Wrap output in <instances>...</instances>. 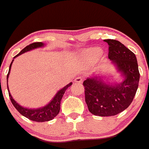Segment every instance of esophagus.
I'll return each instance as SVG.
<instances>
[{"label":"esophagus","mask_w":149,"mask_h":149,"mask_svg":"<svg viewBox=\"0 0 149 149\" xmlns=\"http://www.w3.org/2000/svg\"><path fill=\"white\" fill-rule=\"evenodd\" d=\"M75 82L81 83L83 82V78L81 77V76H78V77H76V79H75Z\"/></svg>","instance_id":"1"}]
</instances>
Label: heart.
Listing matches in <instances>:
<instances>
[{
	"label": "heart",
	"instance_id": "obj_1",
	"mask_svg": "<svg viewBox=\"0 0 149 149\" xmlns=\"http://www.w3.org/2000/svg\"><path fill=\"white\" fill-rule=\"evenodd\" d=\"M101 50L99 48H91L83 51L81 56L82 59L86 61H91L96 59L101 55Z\"/></svg>",
	"mask_w": 149,
	"mask_h": 149
}]
</instances>
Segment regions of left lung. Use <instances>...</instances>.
<instances>
[{
    "instance_id": "8db88e82",
    "label": "left lung",
    "mask_w": 149,
    "mask_h": 149,
    "mask_svg": "<svg viewBox=\"0 0 149 149\" xmlns=\"http://www.w3.org/2000/svg\"><path fill=\"white\" fill-rule=\"evenodd\" d=\"M109 45L108 58L123 77L120 83L104 81L97 75L83 82L88 110L100 117L114 116L127 109L138 89L140 74L135 54L120 42L105 40Z\"/></svg>"
}]
</instances>
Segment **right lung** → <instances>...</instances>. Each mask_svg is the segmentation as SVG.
<instances>
[{"label":"right lung","instance_id":"1","mask_svg":"<svg viewBox=\"0 0 149 149\" xmlns=\"http://www.w3.org/2000/svg\"><path fill=\"white\" fill-rule=\"evenodd\" d=\"M45 44L43 42H35V43L30 44V45L27 46L26 47L21 51L18 54L16 55L15 56H14V58H15L16 57L21 55L22 54L25 53V52H29V51L33 50L35 49L40 48V47H45ZM14 58L13 59L12 62H11L10 65L9 67V71H8V73L7 75V86H8V93H9V97L10 98L11 102H12L13 104L16 109L22 115H23L24 117H27L29 120L35 121V122H47V121H50L53 120L55 117L58 114L60 111V106H61V101L62 97H63V94L65 93V91H66V89L68 87L72 85V83L71 82L68 83V85H66L65 87L61 88V90L57 92V93L54 95V97H53V99L49 102L48 104H46L44 107H40V108L37 109H29L26 108V107H22L20 104H19L16 102L15 100L13 99V97L11 95L10 93L9 88H8V79L9 77L10 72L11 69V66L13 64V62L14 61Z\"/></svg>","mask_w":149,"mask_h":149}]
</instances>
